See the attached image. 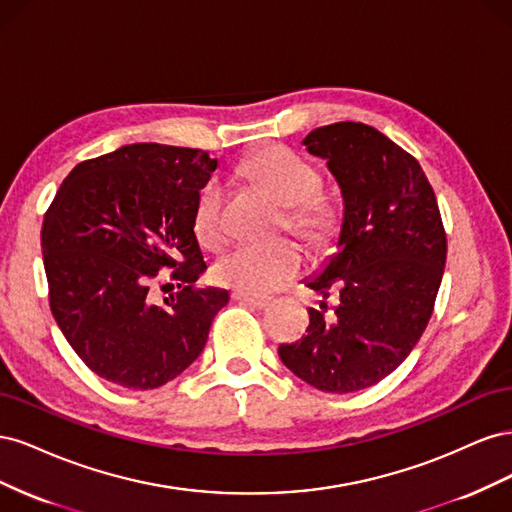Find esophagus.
<instances>
[{
	"instance_id": "esophagus-1",
	"label": "esophagus",
	"mask_w": 512,
	"mask_h": 512,
	"mask_svg": "<svg viewBox=\"0 0 512 512\" xmlns=\"http://www.w3.org/2000/svg\"><path fill=\"white\" fill-rule=\"evenodd\" d=\"M232 299L243 305H250L256 309H265L269 305L267 297H256V294H245V292H232Z\"/></svg>"
}]
</instances>
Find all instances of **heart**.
<instances>
[{"instance_id":"obj_1","label":"heart","mask_w":512,"mask_h":512,"mask_svg":"<svg viewBox=\"0 0 512 512\" xmlns=\"http://www.w3.org/2000/svg\"><path fill=\"white\" fill-rule=\"evenodd\" d=\"M243 175L284 205V226L322 247L331 241L339 224V213L331 200L318 192V170L286 147L271 145L256 151L243 164ZM224 194L215 181L207 183L198 196L194 230L209 247L224 241L222 220ZM305 265L303 252L290 241L275 245H237L213 265V280L220 286L245 294H265L297 277Z\"/></svg>"}]
</instances>
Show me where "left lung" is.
<instances>
[{"instance_id":"left-lung-1","label":"left lung","mask_w":512,"mask_h":512,"mask_svg":"<svg viewBox=\"0 0 512 512\" xmlns=\"http://www.w3.org/2000/svg\"><path fill=\"white\" fill-rule=\"evenodd\" d=\"M303 145L327 160L344 198L339 250L307 282L337 305L331 318L309 309L307 335L282 344L280 359L314 389L354 393L389 376L421 339L446 265V232L421 164L376 128L339 121Z\"/></svg>"}]
</instances>
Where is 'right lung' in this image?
<instances>
[{"instance_id": "right-lung-1", "label": "right lung", "mask_w": 512, "mask_h": 512, "mask_svg": "<svg viewBox=\"0 0 512 512\" xmlns=\"http://www.w3.org/2000/svg\"><path fill=\"white\" fill-rule=\"evenodd\" d=\"M218 160L158 143L85 160L61 183L42 222L51 312L81 361L126 389H158L203 352L220 288L194 235L200 190ZM170 268L180 290L162 303L150 288ZM168 286V284H166Z\"/></svg>"}]
</instances>
